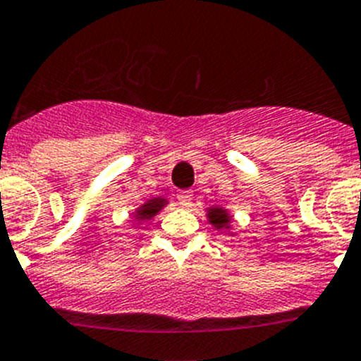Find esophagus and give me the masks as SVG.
<instances>
[{"label":"esophagus","mask_w":361,"mask_h":361,"mask_svg":"<svg viewBox=\"0 0 361 361\" xmlns=\"http://www.w3.org/2000/svg\"><path fill=\"white\" fill-rule=\"evenodd\" d=\"M192 192L190 190H180L178 192V201H180L181 206H190L192 204Z\"/></svg>","instance_id":"34e87169"}]
</instances>
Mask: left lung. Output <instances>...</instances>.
Segmentation results:
<instances>
[{
  "mask_svg": "<svg viewBox=\"0 0 361 361\" xmlns=\"http://www.w3.org/2000/svg\"><path fill=\"white\" fill-rule=\"evenodd\" d=\"M206 216H208V222L212 224L215 229L222 231V233L234 236L233 233V215L229 213V209H226L224 206H209L206 208Z\"/></svg>",
  "mask_w": 361,
  "mask_h": 361,
  "instance_id": "left-lung-1",
  "label": "left lung"
}]
</instances>
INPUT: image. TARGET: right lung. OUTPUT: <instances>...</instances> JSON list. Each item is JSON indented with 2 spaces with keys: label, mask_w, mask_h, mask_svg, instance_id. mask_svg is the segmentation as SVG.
Listing matches in <instances>:
<instances>
[{
  "label": "right lung",
  "mask_w": 361,
  "mask_h": 361,
  "mask_svg": "<svg viewBox=\"0 0 361 361\" xmlns=\"http://www.w3.org/2000/svg\"><path fill=\"white\" fill-rule=\"evenodd\" d=\"M167 204H169V201H167L166 197H162V195H157V197L146 199L142 204H139L137 208L132 212V216H134L135 224L149 222V220L155 219V216L159 215V213L162 212V209L166 208Z\"/></svg>",
  "instance_id": "add662e5"
}]
</instances>
